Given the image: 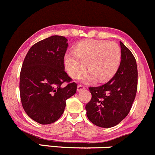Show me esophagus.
I'll return each instance as SVG.
<instances>
[{"label":"esophagus","instance_id":"1","mask_svg":"<svg viewBox=\"0 0 155 155\" xmlns=\"http://www.w3.org/2000/svg\"><path fill=\"white\" fill-rule=\"evenodd\" d=\"M85 89V87L81 85V84H78V87H77V91H82V90Z\"/></svg>","mask_w":155,"mask_h":155}]
</instances>
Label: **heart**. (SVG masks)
Segmentation results:
<instances>
[{
    "mask_svg": "<svg viewBox=\"0 0 155 155\" xmlns=\"http://www.w3.org/2000/svg\"><path fill=\"white\" fill-rule=\"evenodd\" d=\"M121 52L115 42L87 40L76 45L74 52L67 51L64 57L66 71L72 78L79 77L85 71L84 81H107L115 74L120 65Z\"/></svg>",
    "mask_w": 155,
    "mask_h": 155,
    "instance_id": "heart-1",
    "label": "heart"
}]
</instances>
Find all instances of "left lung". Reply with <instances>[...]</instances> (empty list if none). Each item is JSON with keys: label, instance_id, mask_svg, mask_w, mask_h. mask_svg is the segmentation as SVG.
<instances>
[{"label": "left lung", "instance_id": "8db88e82", "mask_svg": "<svg viewBox=\"0 0 155 155\" xmlns=\"http://www.w3.org/2000/svg\"><path fill=\"white\" fill-rule=\"evenodd\" d=\"M121 60L115 76L106 84L89 87L92 98L86 104L88 119L98 127L118 124L130 113L137 90V68L130 49L120 42Z\"/></svg>", "mask_w": 155, "mask_h": 155}]
</instances>
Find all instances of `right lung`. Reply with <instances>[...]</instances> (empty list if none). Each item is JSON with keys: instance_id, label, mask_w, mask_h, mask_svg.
<instances>
[{"instance_id": "obj_1", "label": "right lung", "mask_w": 155, "mask_h": 155, "mask_svg": "<svg viewBox=\"0 0 155 155\" xmlns=\"http://www.w3.org/2000/svg\"><path fill=\"white\" fill-rule=\"evenodd\" d=\"M54 35L31 47L20 74L22 106L28 117L40 124L55 122L63 113L66 100L76 93V83L64 71L68 44Z\"/></svg>"}]
</instances>
